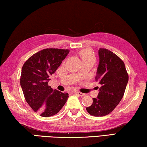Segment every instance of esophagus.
Returning a JSON list of instances; mask_svg holds the SVG:
<instances>
[{"instance_id": "1", "label": "esophagus", "mask_w": 147, "mask_h": 147, "mask_svg": "<svg viewBox=\"0 0 147 147\" xmlns=\"http://www.w3.org/2000/svg\"><path fill=\"white\" fill-rule=\"evenodd\" d=\"M74 93H75L76 94H77V95L80 96H83L85 95V94H84V93H81V92L78 91H75L74 92Z\"/></svg>"}]
</instances>
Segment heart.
<instances>
[{
    "label": "heart",
    "mask_w": 147,
    "mask_h": 147,
    "mask_svg": "<svg viewBox=\"0 0 147 147\" xmlns=\"http://www.w3.org/2000/svg\"><path fill=\"white\" fill-rule=\"evenodd\" d=\"M81 58L84 60H88V59H91V60H94V56L91 50L85 49L81 51L80 53Z\"/></svg>",
    "instance_id": "heart-1"
}]
</instances>
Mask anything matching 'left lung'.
Wrapping results in <instances>:
<instances>
[{"mask_svg": "<svg viewBox=\"0 0 147 147\" xmlns=\"http://www.w3.org/2000/svg\"><path fill=\"white\" fill-rule=\"evenodd\" d=\"M99 64L95 77L100 85L97 98L86 108L90 115L102 117L110 113L123 98L128 82V74L123 61L113 52L100 48Z\"/></svg>", "mask_w": 147, "mask_h": 147, "instance_id": "1", "label": "left lung"}]
</instances>
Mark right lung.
<instances>
[{"label": "right lung", "instance_id": "right-lung-1", "mask_svg": "<svg viewBox=\"0 0 147 147\" xmlns=\"http://www.w3.org/2000/svg\"><path fill=\"white\" fill-rule=\"evenodd\" d=\"M69 53L68 49H43L30 57L22 67L20 84L24 98L42 117L58 113L67 100V93L53 89L48 82Z\"/></svg>", "mask_w": 147, "mask_h": 147}]
</instances>
